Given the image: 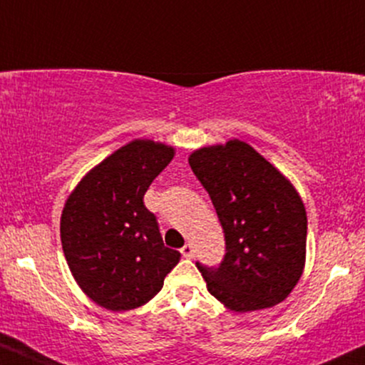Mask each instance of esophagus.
Masks as SVG:
<instances>
[{
  "instance_id": "1",
  "label": "esophagus",
  "mask_w": 365,
  "mask_h": 365,
  "mask_svg": "<svg viewBox=\"0 0 365 365\" xmlns=\"http://www.w3.org/2000/svg\"><path fill=\"white\" fill-rule=\"evenodd\" d=\"M180 252H182V255L185 258H190V257H194V247H192V243H185L183 245V248L180 250Z\"/></svg>"
}]
</instances>
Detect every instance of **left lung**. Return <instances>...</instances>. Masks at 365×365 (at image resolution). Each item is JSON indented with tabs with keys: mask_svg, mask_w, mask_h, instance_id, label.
Segmentation results:
<instances>
[{
	"mask_svg": "<svg viewBox=\"0 0 365 365\" xmlns=\"http://www.w3.org/2000/svg\"><path fill=\"white\" fill-rule=\"evenodd\" d=\"M188 163L226 240L219 267L195 263L207 291L236 313L279 304L299 282L306 262L308 217L296 188L240 139L197 149Z\"/></svg>",
	"mask_w": 365,
	"mask_h": 365,
	"instance_id": "obj_1",
	"label": "left lung"
}]
</instances>
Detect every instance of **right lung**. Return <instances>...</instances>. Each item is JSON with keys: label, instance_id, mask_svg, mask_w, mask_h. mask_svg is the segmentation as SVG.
Masks as SVG:
<instances>
[{"label": "right lung", "instance_id": "add662e5", "mask_svg": "<svg viewBox=\"0 0 365 365\" xmlns=\"http://www.w3.org/2000/svg\"><path fill=\"white\" fill-rule=\"evenodd\" d=\"M175 149L135 139L90 170L66 200L61 243L74 280L96 304L129 311L151 301L180 260L144 194Z\"/></svg>", "mask_w": 365, "mask_h": 365}]
</instances>
